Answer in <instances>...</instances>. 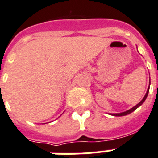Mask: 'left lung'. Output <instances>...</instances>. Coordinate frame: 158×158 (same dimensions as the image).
Returning <instances> with one entry per match:
<instances>
[{
  "label": "left lung",
  "instance_id": "1",
  "mask_svg": "<svg viewBox=\"0 0 158 158\" xmlns=\"http://www.w3.org/2000/svg\"><path fill=\"white\" fill-rule=\"evenodd\" d=\"M149 88H150V86L148 87V91H147V93H146V94H145L144 98H143V99H142V100H141V101H140V102H139L138 104L136 105V106H134L133 108L130 109V110H127V111L122 112V113H119V114H113V115H115V116H123V115H128V114H131V112H133V111H134V110H135L138 108L139 106H141V105H142V104L144 103L145 100H146V99H147V97H148V92H149Z\"/></svg>",
  "mask_w": 158,
  "mask_h": 158
}]
</instances>
